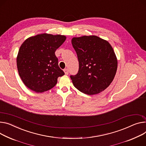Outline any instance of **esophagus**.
Returning a JSON list of instances; mask_svg holds the SVG:
<instances>
[{
  "label": "esophagus",
  "mask_w": 146,
  "mask_h": 146,
  "mask_svg": "<svg viewBox=\"0 0 146 146\" xmlns=\"http://www.w3.org/2000/svg\"><path fill=\"white\" fill-rule=\"evenodd\" d=\"M64 72H65V75H68V73H69V71H68V70L67 69V68L64 69Z\"/></svg>",
  "instance_id": "esophagus-1"
}]
</instances>
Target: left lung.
Returning a JSON list of instances; mask_svg holds the SVG:
<instances>
[{
  "mask_svg": "<svg viewBox=\"0 0 146 146\" xmlns=\"http://www.w3.org/2000/svg\"><path fill=\"white\" fill-rule=\"evenodd\" d=\"M71 42L79 62L78 73L70 76L74 86L89 95L102 92L113 81L117 71L113 48L96 36L74 37Z\"/></svg>",
  "mask_w": 146,
  "mask_h": 146,
  "instance_id": "obj_1",
  "label": "left lung"
}]
</instances>
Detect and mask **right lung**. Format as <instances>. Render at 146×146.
Instances as JSON below:
<instances>
[{"label":"right lung","mask_w":146,"mask_h":146,"mask_svg":"<svg viewBox=\"0 0 146 146\" xmlns=\"http://www.w3.org/2000/svg\"><path fill=\"white\" fill-rule=\"evenodd\" d=\"M66 37L48 34L27 38L21 44L17 57L19 75L25 85L36 92L50 90L64 72L58 66L55 51Z\"/></svg>","instance_id":"obj_1"}]
</instances>
